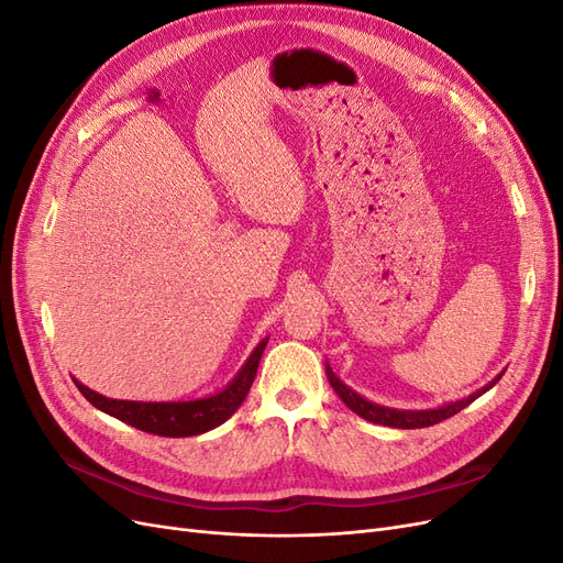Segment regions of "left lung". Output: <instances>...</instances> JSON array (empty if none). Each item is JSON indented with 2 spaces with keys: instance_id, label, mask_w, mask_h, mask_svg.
<instances>
[{
  "instance_id": "1",
  "label": "left lung",
  "mask_w": 563,
  "mask_h": 563,
  "mask_svg": "<svg viewBox=\"0 0 563 563\" xmlns=\"http://www.w3.org/2000/svg\"><path fill=\"white\" fill-rule=\"evenodd\" d=\"M327 376H329L331 387L335 389V395L343 399V404L350 408V411H354L360 418H364L368 422H376V424H387V428L416 430V428H430V424H437L441 420L455 416L457 411H463L465 406H470L474 399H479L484 391H488L493 385H496L503 378V373H500V376L493 378L488 385H484L482 389L472 391L470 397L457 399V401H449V404L437 406V408H428V411H399V408L373 404V401L364 399L362 395H356L352 387H347L343 380H340L329 364H327Z\"/></svg>"
}]
</instances>
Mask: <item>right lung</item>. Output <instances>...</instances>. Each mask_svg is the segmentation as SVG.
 <instances>
[{
    "mask_svg": "<svg viewBox=\"0 0 563 563\" xmlns=\"http://www.w3.org/2000/svg\"><path fill=\"white\" fill-rule=\"evenodd\" d=\"M267 345V338L261 340L246 364L240 373L228 383L223 389L216 391L211 397L192 399V401H126V399H108L98 391L81 385L77 378L75 385L87 401H91L98 411H103L117 420H122L135 430H143L159 437H195L203 434L218 424H223L236 408L246 399L249 389L253 385L255 371H258L263 350Z\"/></svg>",
    "mask_w": 563,
    "mask_h": 563,
    "instance_id": "1",
    "label": "right lung"
}]
</instances>
